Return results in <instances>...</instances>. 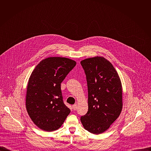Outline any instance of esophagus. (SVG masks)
I'll list each match as a JSON object with an SVG mask.
<instances>
[{
  "mask_svg": "<svg viewBox=\"0 0 151 151\" xmlns=\"http://www.w3.org/2000/svg\"><path fill=\"white\" fill-rule=\"evenodd\" d=\"M77 108H78V106H77V104H73V106H72V109H73V111H76V109H77Z\"/></svg>",
  "mask_w": 151,
  "mask_h": 151,
  "instance_id": "1",
  "label": "esophagus"
}]
</instances>
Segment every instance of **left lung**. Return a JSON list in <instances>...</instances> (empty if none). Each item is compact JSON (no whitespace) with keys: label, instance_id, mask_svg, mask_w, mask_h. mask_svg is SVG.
<instances>
[{"label":"left lung","instance_id":"1","mask_svg":"<svg viewBox=\"0 0 151 151\" xmlns=\"http://www.w3.org/2000/svg\"><path fill=\"white\" fill-rule=\"evenodd\" d=\"M88 87L87 113L81 117L85 130L101 134L118 118L122 108V85L112 64L102 57L81 61Z\"/></svg>","mask_w":151,"mask_h":151}]
</instances>
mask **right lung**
I'll use <instances>...</instances> for the list:
<instances>
[{"label": "right lung", "instance_id": "add662e5", "mask_svg": "<svg viewBox=\"0 0 151 151\" xmlns=\"http://www.w3.org/2000/svg\"><path fill=\"white\" fill-rule=\"evenodd\" d=\"M76 64L68 58L49 57L42 60L32 72L26 106L31 119L41 130H57L70 114L63 102L61 83Z\"/></svg>", "mask_w": 151, "mask_h": 151}]
</instances>
